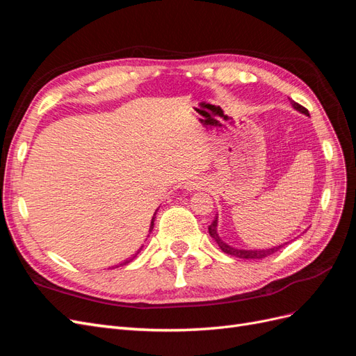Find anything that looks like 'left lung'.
<instances>
[{"label": "left lung", "mask_w": 356, "mask_h": 356, "mask_svg": "<svg viewBox=\"0 0 356 356\" xmlns=\"http://www.w3.org/2000/svg\"><path fill=\"white\" fill-rule=\"evenodd\" d=\"M291 104H293L294 108L298 110L300 113H303V114L309 115V111L305 108L303 105H300V104H297V102H294V101H291ZM208 230H209L211 238H213L215 242L218 243V246L221 248L222 252L229 254V255H234V257H238V258H254V260H261V258H264V257H267V255L275 254L276 251H279V250H281V248L284 246V245H279V246L270 248V250H258V251H257V250H252V251H251V250H236V248H232V246H229L227 243H224V242L221 241V238H220L218 233H217V218H215V220L212 221V224L209 225Z\"/></svg>", "instance_id": "8db88e82"}]
</instances>
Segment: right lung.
Returning <instances> with one entry per match:
<instances>
[{
  "label": "right lung",
  "instance_id": "add662e5",
  "mask_svg": "<svg viewBox=\"0 0 356 356\" xmlns=\"http://www.w3.org/2000/svg\"><path fill=\"white\" fill-rule=\"evenodd\" d=\"M154 215H156V212H154ZM154 218H156V217H153V220H152V225H149V232H152V230H153V227H154ZM135 257H136V255H134V258H135ZM134 258H132V260H134ZM127 263H131V260H126L123 264H127ZM120 266H122V264H120Z\"/></svg>",
  "mask_w": 356,
  "mask_h": 356
}]
</instances>
